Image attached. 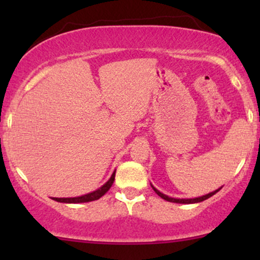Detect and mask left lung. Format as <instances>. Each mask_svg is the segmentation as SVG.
<instances>
[{
  "mask_svg": "<svg viewBox=\"0 0 260 260\" xmlns=\"http://www.w3.org/2000/svg\"><path fill=\"white\" fill-rule=\"evenodd\" d=\"M151 187H153V189L155 190V193H156V194L159 196V197H161V198H162V199H165V201L171 202V203H180V204H193V203L203 202V201H205V199H208V198H210V197H213L214 194H215V193H217L220 190V188H219V189L214 190V192L209 193V194H205V196H203V197H198V198H193V199H177V198H171V197H169V196L164 194V193H161L160 190H157L156 188L153 186V184H151Z\"/></svg>",
  "mask_w": 260,
  "mask_h": 260,
  "instance_id": "8db88e82",
  "label": "left lung"
}]
</instances>
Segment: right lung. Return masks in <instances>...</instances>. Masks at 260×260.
Here are the masks:
<instances>
[{"instance_id":"1","label":"right lung","mask_w":260,"mask_h":260,"mask_svg":"<svg viewBox=\"0 0 260 260\" xmlns=\"http://www.w3.org/2000/svg\"><path fill=\"white\" fill-rule=\"evenodd\" d=\"M115 174L116 171H113V174L110 177V180L106 182L104 186H101L99 189L94 190V192L88 193V194L80 196V197H74V198H53V201L59 202V203H70V204H77V203H86V202H92V201H98V199L101 198L107 190L110 189L112 186L113 181H115Z\"/></svg>"}]
</instances>
